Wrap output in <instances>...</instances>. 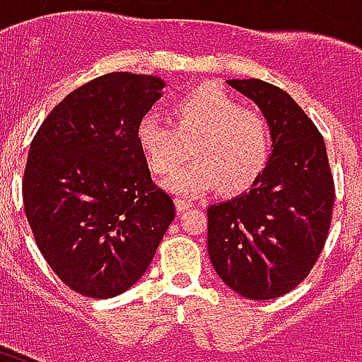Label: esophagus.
Here are the masks:
<instances>
[{
    "mask_svg": "<svg viewBox=\"0 0 362 362\" xmlns=\"http://www.w3.org/2000/svg\"><path fill=\"white\" fill-rule=\"evenodd\" d=\"M174 204H176V209H178V213L188 211L189 207H192V204H189V202H186V199H180V197H176V199H174Z\"/></svg>",
    "mask_w": 362,
    "mask_h": 362,
    "instance_id": "1",
    "label": "esophagus"
}]
</instances>
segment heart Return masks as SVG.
Segmentation results:
<instances>
[{
    "instance_id": "b5f03b06",
    "label": "heart",
    "mask_w": 362,
    "mask_h": 362,
    "mask_svg": "<svg viewBox=\"0 0 362 362\" xmlns=\"http://www.w3.org/2000/svg\"><path fill=\"white\" fill-rule=\"evenodd\" d=\"M170 119L147 112L137 119L135 139L151 173H174L165 188L180 197L217 188L236 194L250 188L272 157V126L259 110L244 108L225 90L202 85L170 104Z\"/></svg>"
}]
</instances>
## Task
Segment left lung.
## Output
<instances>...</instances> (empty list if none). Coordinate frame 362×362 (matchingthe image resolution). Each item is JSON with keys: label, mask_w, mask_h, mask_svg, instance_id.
Here are the masks:
<instances>
[{"label": "left lung", "mask_w": 362, "mask_h": 362, "mask_svg": "<svg viewBox=\"0 0 362 362\" xmlns=\"http://www.w3.org/2000/svg\"><path fill=\"white\" fill-rule=\"evenodd\" d=\"M266 116L269 163L250 189L209 205L207 252L223 283L252 300L287 295L303 283L326 244L335 188L318 127L279 87L228 79Z\"/></svg>", "instance_id": "1"}]
</instances>
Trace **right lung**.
Here are the masks:
<instances>
[{"label":"right lung","instance_id":"right-lung-1","mask_svg":"<svg viewBox=\"0 0 362 362\" xmlns=\"http://www.w3.org/2000/svg\"><path fill=\"white\" fill-rule=\"evenodd\" d=\"M165 89L153 75L96 77L46 116L30 143L23 204L52 272L90 298L137 283L174 221V202L151 180L137 119Z\"/></svg>","mask_w":362,"mask_h":362}]
</instances>
